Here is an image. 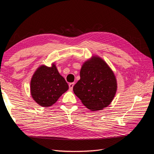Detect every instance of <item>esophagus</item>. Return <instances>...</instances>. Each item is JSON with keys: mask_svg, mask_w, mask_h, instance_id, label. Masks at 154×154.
<instances>
[{"mask_svg": "<svg viewBox=\"0 0 154 154\" xmlns=\"http://www.w3.org/2000/svg\"><path fill=\"white\" fill-rule=\"evenodd\" d=\"M74 85V83H70L69 84V89L72 91V88H73V87Z\"/></svg>", "mask_w": 154, "mask_h": 154, "instance_id": "1", "label": "esophagus"}]
</instances>
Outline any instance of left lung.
I'll return each mask as SVG.
<instances>
[{"instance_id": "left-lung-1", "label": "left lung", "mask_w": 154, "mask_h": 154, "mask_svg": "<svg viewBox=\"0 0 154 154\" xmlns=\"http://www.w3.org/2000/svg\"><path fill=\"white\" fill-rule=\"evenodd\" d=\"M117 88L112 70L104 60L94 55L83 63L80 79L73 87V91L88 109L97 111L111 103Z\"/></svg>"}]
</instances>
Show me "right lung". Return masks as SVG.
Wrapping results in <instances>:
<instances>
[{
	"label": "right lung",
	"instance_id": "obj_1",
	"mask_svg": "<svg viewBox=\"0 0 154 154\" xmlns=\"http://www.w3.org/2000/svg\"><path fill=\"white\" fill-rule=\"evenodd\" d=\"M68 89L67 83L60 75L54 62L51 67L41 65L34 72L30 82L32 99L42 107L54 104Z\"/></svg>",
	"mask_w": 154,
	"mask_h": 154
}]
</instances>
